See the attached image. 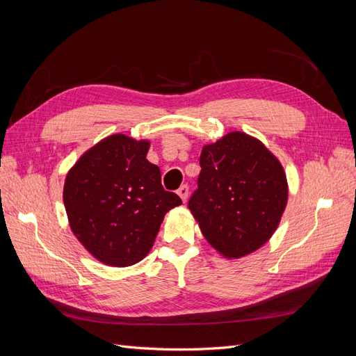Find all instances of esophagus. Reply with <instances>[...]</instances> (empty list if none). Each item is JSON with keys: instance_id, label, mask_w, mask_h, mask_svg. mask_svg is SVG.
I'll use <instances>...</instances> for the list:
<instances>
[{"instance_id": "34e87169", "label": "esophagus", "mask_w": 356, "mask_h": 356, "mask_svg": "<svg viewBox=\"0 0 356 356\" xmlns=\"http://www.w3.org/2000/svg\"><path fill=\"white\" fill-rule=\"evenodd\" d=\"M177 193H178V196L181 197L182 202H187V197H188V186H181Z\"/></svg>"}]
</instances>
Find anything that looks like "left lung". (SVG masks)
<instances>
[{"instance_id": "8db88e82", "label": "left lung", "mask_w": 356, "mask_h": 356, "mask_svg": "<svg viewBox=\"0 0 356 356\" xmlns=\"http://www.w3.org/2000/svg\"><path fill=\"white\" fill-rule=\"evenodd\" d=\"M199 161V188L188 209L204 239L229 260L260 250L286 208L281 161L260 139L241 131L204 144Z\"/></svg>"}]
</instances>
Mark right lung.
Listing matches in <instances>:
<instances>
[{"label":"right lung","mask_w":356,"mask_h":356,"mask_svg":"<svg viewBox=\"0 0 356 356\" xmlns=\"http://www.w3.org/2000/svg\"><path fill=\"white\" fill-rule=\"evenodd\" d=\"M148 149V139L114 134L83 153L67 174L63 204L70 227L86 251L106 266L141 261L166 212L182 203L161 187Z\"/></svg>","instance_id":"1"}]
</instances>
